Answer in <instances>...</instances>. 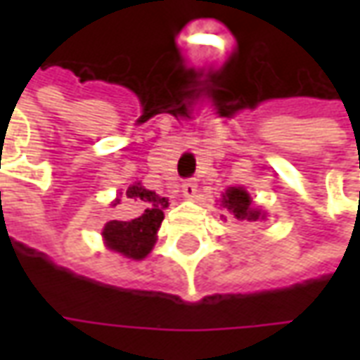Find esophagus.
I'll return each instance as SVG.
<instances>
[{
  "mask_svg": "<svg viewBox=\"0 0 360 360\" xmlns=\"http://www.w3.org/2000/svg\"><path fill=\"white\" fill-rule=\"evenodd\" d=\"M196 191H198V183H196V179H187L183 183V195L187 196V198H195Z\"/></svg>",
  "mask_w": 360,
  "mask_h": 360,
  "instance_id": "34e87169",
  "label": "esophagus"
}]
</instances>
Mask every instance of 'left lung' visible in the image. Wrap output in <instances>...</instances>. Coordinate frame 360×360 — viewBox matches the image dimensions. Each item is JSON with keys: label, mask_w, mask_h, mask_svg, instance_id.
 Returning <instances> with one entry per match:
<instances>
[{"label": "left lung", "mask_w": 360, "mask_h": 360, "mask_svg": "<svg viewBox=\"0 0 360 360\" xmlns=\"http://www.w3.org/2000/svg\"><path fill=\"white\" fill-rule=\"evenodd\" d=\"M221 206L231 212L239 221H257V219L266 218L262 212L252 206L249 193L241 187L227 188L221 196Z\"/></svg>", "instance_id": "1"}]
</instances>
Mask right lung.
Masks as SVG:
<instances>
[{"label": "right lung", "mask_w": 360, "mask_h": 360, "mask_svg": "<svg viewBox=\"0 0 360 360\" xmlns=\"http://www.w3.org/2000/svg\"><path fill=\"white\" fill-rule=\"evenodd\" d=\"M125 200L133 206L134 216L127 221L111 219L103 227L105 247L123 257L142 260L150 255L158 239V229L164 221V210L169 206L167 198L144 188L141 183L129 185ZM119 204V198L115 200Z\"/></svg>", "instance_id": "1"}]
</instances>
